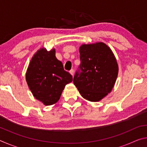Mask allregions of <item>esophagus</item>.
<instances>
[{
    "mask_svg": "<svg viewBox=\"0 0 147 147\" xmlns=\"http://www.w3.org/2000/svg\"><path fill=\"white\" fill-rule=\"evenodd\" d=\"M69 73H70V74H71L72 76H73L74 75V70H73V69H71V70H70Z\"/></svg>",
    "mask_w": 147,
    "mask_h": 147,
    "instance_id": "1",
    "label": "esophagus"
}]
</instances>
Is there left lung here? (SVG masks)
<instances>
[{"label":"left lung","instance_id":"1","mask_svg":"<svg viewBox=\"0 0 147 147\" xmlns=\"http://www.w3.org/2000/svg\"><path fill=\"white\" fill-rule=\"evenodd\" d=\"M81 63L73 78L80 93L86 100L98 102L112 90L119 67L110 48L102 42L80 47Z\"/></svg>","mask_w":147,"mask_h":147}]
</instances>
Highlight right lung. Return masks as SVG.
<instances>
[{
    "label": "right lung",
    "instance_id": "1",
    "mask_svg": "<svg viewBox=\"0 0 147 147\" xmlns=\"http://www.w3.org/2000/svg\"><path fill=\"white\" fill-rule=\"evenodd\" d=\"M55 49H40L32 57L26 73L28 88L37 100L45 105L56 103L67 84L73 81L71 74L56 58Z\"/></svg>",
    "mask_w": 147,
    "mask_h": 147
}]
</instances>
